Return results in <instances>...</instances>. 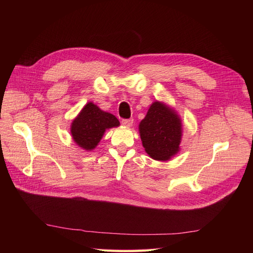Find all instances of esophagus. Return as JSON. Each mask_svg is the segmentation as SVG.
Instances as JSON below:
<instances>
[{"label": "esophagus", "instance_id": "esophagus-1", "mask_svg": "<svg viewBox=\"0 0 253 253\" xmlns=\"http://www.w3.org/2000/svg\"><path fill=\"white\" fill-rule=\"evenodd\" d=\"M121 124L126 126H133V119H122Z\"/></svg>", "mask_w": 253, "mask_h": 253}]
</instances>
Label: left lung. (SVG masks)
I'll use <instances>...</instances> for the list:
<instances>
[{
	"instance_id": "left-lung-1",
	"label": "left lung",
	"mask_w": 253,
	"mask_h": 253,
	"mask_svg": "<svg viewBox=\"0 0 253 253\" xmlns=\"http://www.w3.org/2000/svg\"><path fill=\"white\" fill-rule=\"evenodd\" d=\"M142 145L156 160H168L179 151L181 122L176 113L158 101L153 103L139 125Z\"/></svg>"
}]
</instances>
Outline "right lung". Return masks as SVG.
<instances>
[{"label": "right lung", "mask_w": 253, "mask_h": 253, "mask_svg": "<svg viewBox=\"0 0 253 253\" xmlns=\"http://www.w3.org/2000/svg\"><path fill=\"white\" fill-rule=\"evenodd\" d=\"M118 126L119 120L114 115L88 102L73 121L71 132L73 139L80 148L90 151L100 141L106 128Z\"/></svg>", "instance_id": "add662e5"}]
</instances>
